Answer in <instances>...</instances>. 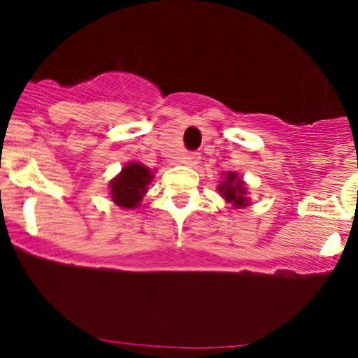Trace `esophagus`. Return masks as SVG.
<instances>
[{
    "label": "esophagus",
    "mask_w": 358,
    "mask_h": 358,
    "mask_svg": "<svg viewBox=\"0 0 358 358\" xmlns=\"http://www.w3.org/2000/svg\"><path fill=\"white\" fill-rule=\"evenodd\" d=\"M200 162V155L199 153H185L182 156V163L187 166H195L196 163Z\"/></svg>",
    "instance_id": "34e87169"
}]
</instances>
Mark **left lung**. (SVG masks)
<instances>
[{
    "instance_id": "left-lung-1",
    "label": "left lung",
    "mask_w": 358,
    "mask_h": 358,
    "mask_svg": "<svg viewBox=\"0 0 358 358\" xmlns=\"http://www.w3.org/2000/svg\"><path fill=\"white\" fill-rule=\"evenodd\" d=\"M220 196L227 203H231L234 208H244L250 203L248 196V185H245L244 178L236 171H227L222 173L220 183L217 185Z\"/></svg>"
}]
</instances>
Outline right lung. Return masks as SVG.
Listing matches in <instances>:
<instances>
[{
  "label": "right lung",
  "instance_id": "obj_1",
  "mask_svg": "<svg viewBox=\"0 0 358 358\" xmlns=\"http://www.w3.org/2000/svg\"><path fill=\"white\" fill-rule=\"evenodd\" d=\"M151 182H153V171L150 168L139 162L126 163L109 182L110 200L126 210L138 208Z\"/></svg>",
  "mask_w": 358,
  "mask_h": 358
}]
</instances>
